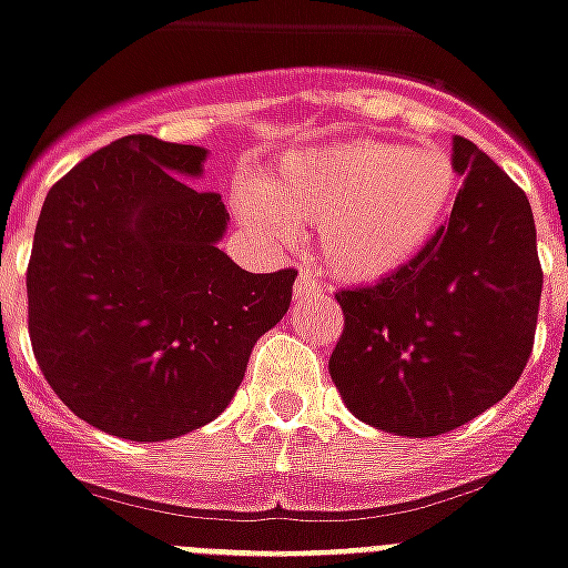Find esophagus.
I'll use <instances>...</instances> for the list:
<instances>
[{
  "label": "esophagus",
  "instance_id": "34e87169",
  "mask_svg": "<svg viewBox=\"0 0 568 568\" xmlns=\"http://www.w3.org/2000/svg\"><path fill=\"white\" fill-rule=\"evenodd\" d=\"M321 283H317V276L312 271H300L297 283H294V300H312L321 297Z\"/></svg>",
  "mask_w": 568,
  "mask_h": 568
}]
</instances>
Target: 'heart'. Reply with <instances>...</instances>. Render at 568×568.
<instances>
[{"instance_id":"heart-1","label":"heart","mask_w":568,"mask_h":568,"mask_svg":"<svg viewBox=\"0 0 568 568\" xmlns=\"http://www.w3.org/2000/svg\"><path fill=\"white\" fill-rule=\"evenodd\" d=\"M455 195L458 172L444 151L358 140L285 154L262 192L242 186L233 204L274 244H292L297 224L312 221L326 268L373 283L426 251Z\"/></svg>"}]
</instances>
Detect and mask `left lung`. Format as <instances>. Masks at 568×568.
Here are the masks:
<instances>
[{"label":"left lung","mask_w":568,"mask_h":568,"mask_svg":"<svg viewBox=\"0 0 568 568\" xmlns=\"http://www.w3.org/2000/svg\"><path fill=\"white\" fill-rule=\"evenodd\" d=\"M464 186L405 268L335 294L344 332L329 376L362 423L435 437L496 405L531 356L542 268L528 197L490 156L452 140Z\"/></svg>","instance_id":"8db88e82"}]
</instances>
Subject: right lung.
<instances>
[{"label": "right lung", "mask_w": 568, "mask_h": 568, "mask_svg": "<svg viewBox=\"0 0 568 568\" xmlns=\"http://www.w3.org/2000/svg\"><path fill=\"white\" fill-rule=\"evenodd\" d=\"M210 151L124 136L60 178L40 210L29 335L69 412L124 440H172L230 405L297 271L251 274L219 242L230 212Z\"/></svg>", "instance_id": "obj_1"}]
</instances>
